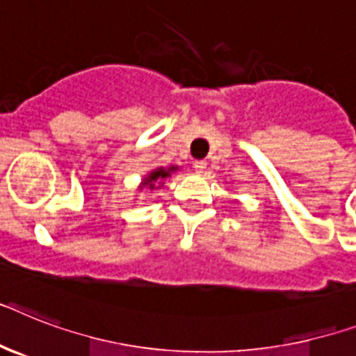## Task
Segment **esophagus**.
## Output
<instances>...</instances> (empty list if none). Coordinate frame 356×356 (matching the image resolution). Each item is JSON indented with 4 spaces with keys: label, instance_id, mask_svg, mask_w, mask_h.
<instances>
[{
    "label": "esophagus",
    "instance_id": "obj_1",
    "mask_svg": "<svg viewBox=\"0 0 356 356\" xmlns=\"http://www.w3.org/2000/svg\"><path fill=\"white\" fill-rule=\"evenodd\" d=\"M193 168H195L197 173H203L204 170H207V163H204V161H195V163H193Z\"/></svg>",
    "mask_w": 356,
    "mask_h": 356
}]
</instances>
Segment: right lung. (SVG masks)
<instances>
[{
  "mask_svg": "<svg viewBox=\"0 0 356 356\" xmlns=\"http://www.w3.org/2000/svg\"><path fill=\"white\" fill-rule=\"evenodd\" d=\"M179 172V166H159V168L149 170V173L144 175V179L140 181V184L137 186L138 192H143L144 188H149V190H157V188L164 186V181L172 177V173Z\"/></svg>",
  "mask_w": 356,
  "mask_h": 356,
  "instance_id": "add662e5",
  "label": "right lung"
}]
</instances>
